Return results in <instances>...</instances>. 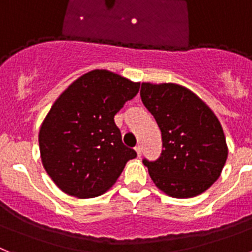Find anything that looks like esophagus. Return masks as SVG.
Wrapping results in <instances>:
<instances>
[{
  "mask_svg": "<svg viewBox=\"0 0 252 252\" xmlns=\"http://www.w3.org/2000/svg\"><path fill=\"white\" fill-rule=\"evenodd\" d=\"M134 150H136V152H137V156H138V158H139V156H141V155H142V147H141V146H136V149H134Z\"/></svg>",
  "mask_w": 252,
  "mask_h": 252,
  "instance_id": "obj_1",
  "label": "esophagus"
}]
</instances>
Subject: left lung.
Here are the masks:
<instances>
[{"mask_svg":"<svg viewBox=\"0 0 252 252\" xmlns=\"http://www.w3.org/2000/svg\"><path fill=\"white\" fill-rule=\"evenodd\" d=\"M141 98L161 130L160 158L155 161L143 158L156 187L175 198L206 191L220 177L228 156L215 114L179 84L142 83Z\"/></svg>","mask_w":252,"mask_h":252,"instance_id":"obj_1","label":"left lung"}]
</instances>
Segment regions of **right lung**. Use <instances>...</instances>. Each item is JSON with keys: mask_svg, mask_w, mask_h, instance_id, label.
I'll return each instance as SVG.
<instances>
[{"mask_svg": "<svg viewBox=\"0 0 252 252\" xmlns=\"http://www.w3.org/2000/svg\"><path fill=\"white\" fill-rule=\"evenodd\" d=\"M138 91L139 83L96 69L55 101L38 141L43 168L61 191L78 198L100 196L136 158L122 142L114 116Z\"/></svg>", "mask_w": 252, "mask_h": 252, "instance_id": "1", "label": "right lung"}]
</instances>
